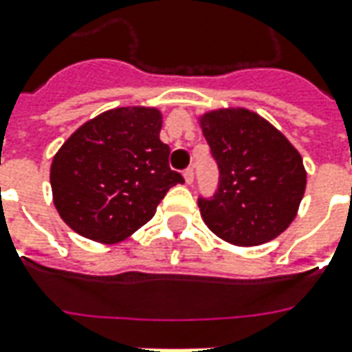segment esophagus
<instances>
[{"mask_svg": "<svg viewBox=\"0 0 352 352\" xmlns=\"http://www.w3.org/2000/svg\"><path fill=\"white\" fill-rule=\"evenodd\" d=\"M184 181H186V184H192L194 181V168H186L184 169Z\"/></svg>", "mask_w": 352, "mask_h": 352, "instance_id": "34e87169", "label": "esophagus"}]
</instances>
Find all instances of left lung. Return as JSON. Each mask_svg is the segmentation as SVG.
I'll list each match as a JSON object with an SVG mask.
<instances>
[{
    "mask_svg": "<svg viewBox=\"0 0 352 352\" xmlns=\"http://www.w3.org/2000/svg\"><path fill=\"white\" fill-rule=\"evenodd\" d=\"M219 169L217 190L200 196L206 225L236 245H259L294 221L307 184L299 152L276 127L245 108L200 120Z\"/></svg>",
    "mask_w": 352,
    "mask_h": 352,
    "instance_id": "obj_1",
    "label": "left lung"
}]
</instances>
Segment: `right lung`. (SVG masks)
Masks as SVG:
<instances>
[{"mask_svg": "<svg viewBox=\"0 0 352 352\" xmlns=\"http://www.w3.org/2000/svg\"><path fill=\"white\" fill-rule=\"evenodd\" d=\"M156 108H116L83 124L51 164L53 201L68 227L114 244L148 223L171 186L184 183L169 168Z\"/></svg>", "mask_w": 352, "mask_h": 352, "instance_id": "add662e5", "label": "right lung"}]
</instances>
